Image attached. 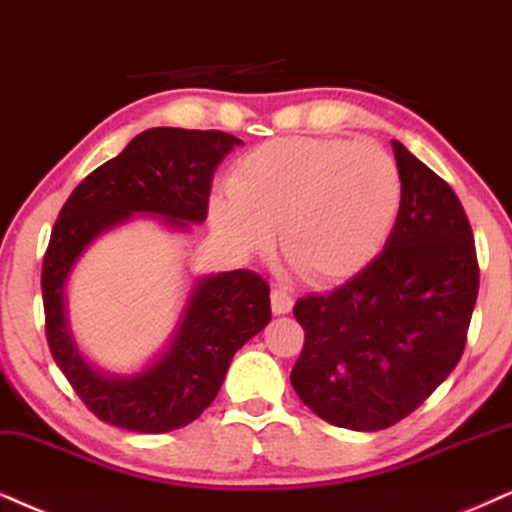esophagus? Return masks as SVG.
I'll return each instance as SVG.
<instances>
[{
    "label": "esophagus",
    "instance_id": "34e87169",
    "mask_svg": "<svg viewBox=\"0 0 512 512\" xmlns=\"http://www.w3.org/2000/svg\"><path fill=\"white\" fill-rule=\"evenodd\" d=\"M271 309H274V314H288L290 309H293V295H290L288 290L276 288L274 293H271Z\"/></svg>",
    "mask_w": 512,
    "mask_h": 512
}]
</instances>
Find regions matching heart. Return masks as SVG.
I'll list each match as a JSON object with an SVG mask.
<instances>
[{"label":"heart","instance_id":"obj_1","mask_svg":"<svg viewBox=\"0 0 512 512\" xmlns=\"http://www.w3.org/2000/svg\"><path fill=\"white\" fill-rule=\"evenodd\" d=\"M401 174L375 144L288 137L252 148L229 177L210 219L241 252L271 248L309 283L359 274L378 255L401 210Z\"/></svg>","mask_w":512,"mask_h":512}]
</instances>
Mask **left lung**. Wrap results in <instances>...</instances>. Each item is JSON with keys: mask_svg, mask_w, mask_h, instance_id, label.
<instances>
[{"mask_svg": "<svg viewBox=\"0 0 512 512\" xmlns=\"http://www.w3.org/2000/svg\"><path fill=\"white\" fill-rule=\"evenodd\" d=\"M401 210L385 250L293 314L304 347L290 383L326 423L385 430L444 383L461 359L480 290L475 238L461 200L392 141Z\"/></svg>", "mask_w": 512, "mask_h": 512, "instance_id": "1", "label": "left lung"}]
</instances>
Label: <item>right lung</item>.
Segmentation results:
<instances>
[{
  "label": "right lung",
  "mask_w": 512,
  "mask_h": 512,
  "mask_svg": "<svg viewBox=\"0 0 512 512\" xmlns=\"http://www.w3.org/2000/svg\"><path fill=\"white\" fill-rule=\"evenodd\" d=\"M241 144L219 129H146L87 174L58 212L42 264L44 331L56 366L103 423L144 435L193 423L215 401L234 354L271 319L269 283L255 271L200 278L167 352L132 378L87 366L66 323L63 288L82 250L134 212L177 226L203 222L217 165Z\"/></svg>",
  "instance_id": "1"
}]
</instances>
